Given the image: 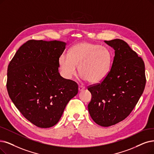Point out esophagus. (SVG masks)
I'll use <instances>...</instances> for the list:
<instances>
[{
    "mask_svg": "<svg viewBox=\"0 0 154 154\" xmlns=\"http://www.w3.org/2000/svg\"><path fill=\"white\" fill-rule=\"evenodd\" d=\"M85 88V87H84V86H82V85H79V87H78V90H79V91H82L83 90H84Z\"/></svg>",
    "mask_w": 154,
    "mask_h": 154,
    "instance_id": "1",
    "label": "esophagus"
}]
</instances>
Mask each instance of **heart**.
<instances>
[{
    "label": "heart",
    "instance_id": "b5f03b06",
    "mask_svg": "<svg viewBox=\"0 0 154 154\" xmlns=\"http://www.w3.org/2000/svg\"><path fill=\"white\" fill-rule=\"evenodd\" d=\"M59 63L63 75L71 79L78 71L85 80L99 83L108 75L112 55L107 48L91 42H80L74 45L68 54H62Z\"/></svg>",
    "mask_w": 154,
    "mask_h": 154
}]
</instances>
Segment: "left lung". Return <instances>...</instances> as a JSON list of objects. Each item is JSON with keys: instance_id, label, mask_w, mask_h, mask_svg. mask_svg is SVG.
<instances>
[{"instance_id": "1", "label": "left lung", "mask_w": 154, "mask_h": 154, "mask_svg": "<svg viewBox=\"0 0 154 154\" xmlns=\"http://www.w3.org/2000/svg\"><path fill=\"white\" fill-rule=\"evenodd\" d=\"M104 42L114 49L115 56L106 78L88 87L91 94L88 109L95 122L108 127L130 115L143 94L146 77L143 59L126 42Z\"/></svg>"}]
</instances>
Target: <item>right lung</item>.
I'll return each mask as SVG.
<instances>
[{"label": "right lung", "instance_id": "1", "mask_svg": "<svg viewBox=\"0 0 154 154\" xmlns=\"http://www.w3.org/2000/svg\"><path fill=\"white\" fill-rule=\"evenodd\" d=\"M66 45L57 40H28L8 66L9 97L24 118L39 128L56 125L78 94V84L59 72V59Z\"/></svg>", "mask_w": 154, "mask_h": 154}]
</instances>
